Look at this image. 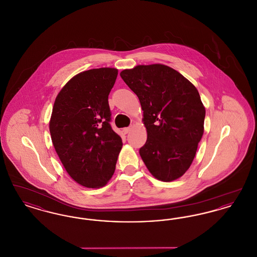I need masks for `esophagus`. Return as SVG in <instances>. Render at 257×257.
Returning <instances> with one entry per match:
<instances>
[{
	"label": "esophagus",
	"mask_w": 257,
	"mask_h": 257,
	"mask_svg": "<svg viewBox=\"0 0 257 257\" xmlns=\"http://www.w3.org/2000/svg\"><path fill=\"white\" fill-rule=\"evenodd\" d=\"M130 131H131V127H126V128H123L122 129V132L124 134H128Z\"/></svg>",
	"instance_id": "obj_1"
}]
</instances>
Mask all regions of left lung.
<instances>
[{
    "instance_id": "obj_1",
    "label": "left lung",
    "mask_w": 257,
    "mask_h": 257,
    "mask_svg": "<svg viewBox=\"0 0 257 257\" xmlns=\"http://www.w3.org/2000/svg\"><path fill=\"white\" fill-rule=\"evenodd\" d=\"M120 76L139 97L146 145L140 155L158 180L171 182L191 167L204 132L205 107L182 74L168 65L139 64Z\"/></svg>"
}]
</instances>
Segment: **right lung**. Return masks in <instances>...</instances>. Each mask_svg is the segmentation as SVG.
Instances as JSON below:
<instances>
[{"label":"right lung","mask_w":257,"mask_h":257,"mask_svg":"<svg viewBox=\"0 0 257 257\" xmlns=\"http://www.w3.org/2000/svg\"><path fill=\"white\" fill-rule=\"evenodd\" d=\"M118 70L101 67L72 77L58 93L49 121L53 146L69 176L86 188L110 181L122 148L110 127L108 97Z\"/></svg>","instance_id":"right-lung-1"}]
</instances>
